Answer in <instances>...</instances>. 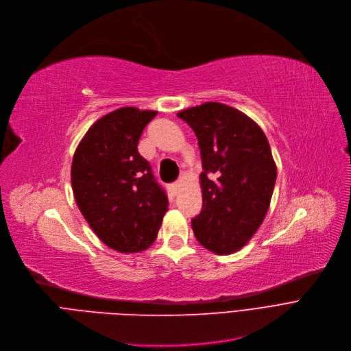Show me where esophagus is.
<instances>
[{
  "label": "esophagus",
  "mask_w": 351,
  "mask_h": 351,
  "mask_svg": "<svg viewBox=\"0 0 351 351\" xmlns=\"http://www.w3.org/2000/svg\"><path fill=\"white\" fill-rule=\"evenodd\" d=\"M170 190H171V193L176 195V194H178V191H180V181H176V182H173V184L170 186Z\"/></svg>",
  "instance_id": "obj_1"
}]
</instances>
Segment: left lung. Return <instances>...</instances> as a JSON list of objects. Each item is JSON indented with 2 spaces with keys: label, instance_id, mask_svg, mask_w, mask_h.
I'll use <instances>...</instances> for the list:
<instances>
[{
  "label": "left lung",
  "instance_id": "obj_1",
  "mask_svg": "<svg viewBox=\"0 0 351 351\" xmlns=\"http://www.w3.org/2000/svg\"><path fill=\"white\" fill-rule=\"evenodd\" d=\"M195 132L203 210L191 220L210 252L230 254L248 243L270 206L277 169L263 130L241 111L206 103L177 114Z\"/></svg>",
  "mask_w": 351,
  "mask_h": 351
}]
</instances>
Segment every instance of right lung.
Listing matches in <instances>:
<instances>
[{"mask_svg":"<svg viewBox=\"0 0 351 351\" xmlns=\"http://www.w3.org/2000/svg\"><path fill=\"white\" fill-rule=\"evenodd\" d=\"M156 111L134 107L99 119L78 144L71 184L77 206L104 244L121 253H137L157 237L169 206L149 162L137 145Z\"/></svg>","mask_w":351,"mask_h":351,"instance_id":"1","label":"right lung"}]
</instances>
